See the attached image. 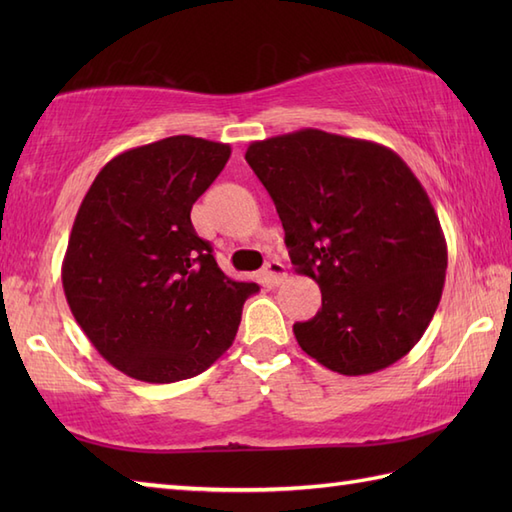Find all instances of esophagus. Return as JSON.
Instances as JSON below:
<instances>
[{
	"mask_svg": "<svg viewBox=\"0 0 512 512\" xmlns=\"http://www.w3.org/2000/svg\"><path fill=\"white\" fill-rule=\"evenodd\" d=\"M264 277H266V281L268 284H273V286H277V284H281V281L286 279V266L281 264V262H268L266 266H264Z\"/></svg>",
	"mask_w": 512,
	"mask_h": 512,
	"instance_id": "34e87169",
	"label": "esophagus"
}]
</instances>
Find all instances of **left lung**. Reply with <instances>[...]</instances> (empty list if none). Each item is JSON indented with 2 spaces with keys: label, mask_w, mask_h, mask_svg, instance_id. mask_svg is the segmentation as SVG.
Wrapping results in <instances>:
<instances>
[{
  "label": "left lung",
  "mask_w": 512,
  "mask_h": 512,
  "mask_svg": "<svg viewBox=\"0 0 512 512\" xmlns=\"http://www.w3.org/2000/svg\"><path fill=\"white\" fill-rule=\"evenodd\" d=\"M246 162L273 198L297 273L321 288L295 323L308 356L345 376L374 374L416 345L447 277V239L396 151L321 129L255 140Z\"/></svg>",
  "instance_id": "left-lung-1"
}]
</instances>
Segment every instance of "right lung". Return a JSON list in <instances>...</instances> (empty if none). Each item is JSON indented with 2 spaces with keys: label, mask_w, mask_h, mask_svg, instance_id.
<instances>
[{
  "label": "right lung",
  "mask_w": 512,
  "mask_h": 512,
  "mask_svg": "<svg viewBox=\"0 0 512 512\" xmlns=\"http://www.w3.org/2000/svg\"><path fill=\"white\" fill-rule=\"evenodd\" d=\"M228 158L231 145L195 136L127 149L99 171L74 217L65 299L96 352L143 383L209 369L259 290L226 277L191 224Z\"/></svg>",
  "instance_id": "obj_1"
}]
</instances>
